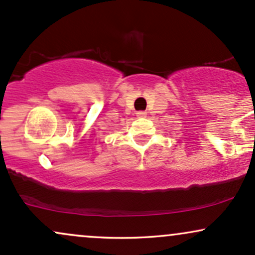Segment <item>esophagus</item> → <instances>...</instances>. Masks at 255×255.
Masks as SVG:
<instances>
[{
  "instance_id": "obj_1",
  "label": "esophagus",
  "mask_w": 255,
  "mask_h": 255,
  "mask_svg": "<svg viewBox=\"0 0 255 255\" xmlns=\"http://www.w3.org/2000/svg\"><path fill=\"white\" fill-rule=\"evenodd\" d=\"M136 116H137V118H145L146 113H145V111H137Z\"/></svg>"
}]
</instances>
